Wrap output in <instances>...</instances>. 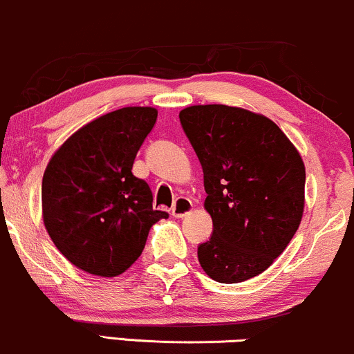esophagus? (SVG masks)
Listing matches in <instances>:
<instances>
[{"instance_id": "obj_1", "label": "esophagus", "mask_w": 354, "mask_h": 354, "mask_svg": "<svg viewBox=\"0 0 354 354\" xmlns=\"http://www.w3.org/2000/svg\"><path fill=\"white\" fill-rule=\"evenodd\" d=\"M191 211H193V201L188 198H178L171 207V216L173 218H185Z\"/></svg>"}]
</instances>
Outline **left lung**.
<instances>
[{
    "mask_svg": "<svg viewBox=\"0 0 354 354\" xmlns=\"http://www.w3.org/2000/svg\"><path fill=\"white\" fill-rule=\"evenodd\" d=\"M180 122L204 173L212 236L198 247L203 270L221 283L262 274L299 229L305 165L270 118L229 105H193Z\"/></svg>",
    "mask_w": 354,
    "mask_h": 354,
    "instance_id": "8db88e82",
    "label": "left lung"
}]
</instances>
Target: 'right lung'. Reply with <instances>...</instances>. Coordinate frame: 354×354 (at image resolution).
<instances>
[{
  "label": "right lung",
  "mask_w": 354,
  "mask_h": 354,
  "mask_svg": "<svg viewBox=\"0 0 354 354\" xmlns=\"http://www.w3.org/2000/svg\"><path fill=\"white\" fill-rule=\"evenodd\" d=\"M153 107H125L95 118L50 158L42 176V221L61 254L80 270L120 275L143 252L153 209L147 181L131 173L155 127Z\"/></svg>",
  "instance_id": "obj_1"
}]
</instances>
